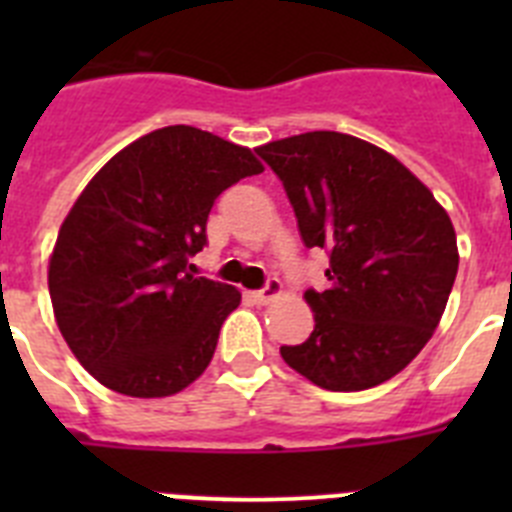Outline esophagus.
Listing matches in <instances>:
<instances>
[{"label":"esophagus","mask_w":512,"mask_h":512,"mask_svg":"<svg viewBox=\"0 0 512 512\" xmlns=\"http://www.w3.org/2000/svg\"><path fill=\"white\" fill-rule=\"evenodd\" d=\"M279 295H282V282L274 277L264 284V289H256V292H251V297L259 302V305H266V302H271L274 297H279Z\"/></svg>","instance_id":"34e87169"}]
</instances>
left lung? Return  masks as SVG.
Instances as JSON below:
<instances>
[{
	"mask_svg": "<svg viewBox=\"0 0 512 512\" xmlns=\"http://www.w3.org/2000/svg\"><path fill=\"white\" fill-rule=\"evenodd\" d=\"M284 184L307 248L330 256V287L307 289L315 330L279 354L330 392L377 387L433 336L456 269V233L431 189L382 148L333 130L256 148Z\"/></svg>",
	"mask_w": 512,
	"mask_h": 512,
	"instance_id": "obj_1",
	"label": "left lung"
}]
</instances>
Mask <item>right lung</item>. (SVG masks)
Listing matches in <instances>:
<instances>
[{
  "instance_id": "add662e5",
  "label": "right lung",
  "mask_w": 512,
  "mask_h": 512,
  "mask_svg": "<svg viewBox=\"0 0 512 512\" xmlns=\"http://www.w3.org/2000/svg\"><path fill=\"white\" fill-rule=\"evenodd\" d=\"M264 166L248 148L169 125L122 148L79 194L48 266L58 330L81 366L128 397L200 377L241 292L189 274L220 194Z\"/></svg>"
}]
</instances>
